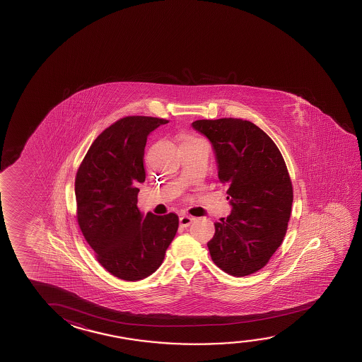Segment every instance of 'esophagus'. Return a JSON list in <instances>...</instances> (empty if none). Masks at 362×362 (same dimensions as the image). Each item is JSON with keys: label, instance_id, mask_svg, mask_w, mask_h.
Here are the masks:
<instances>
[{"label": "esophagus", "instance_id": "obj_1", "mask_svg": "<svg viewBox=\"0 0 362 362\" xmlns=\"http://www.w3.org/2000/svg\"><path fill=\"white\" fill-rule=\"evenodd\" d=\"M194 220V217L189 216V215H184V216L180 217V225L184 227L189 226Z\"/></svg>", "mask_w": 362, "mask_h": 362}]
</instances>
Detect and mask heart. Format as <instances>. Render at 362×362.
<instances>
[{
	"mask_svg": "<svg viewBox=\"0 0 362 362\" xmlns=\"http://www.w3.org/2000/svg\"><path fill=\"white\" fill-rule=\"evenodd\" d=\"M192 139H194V137H187V139H186L185 141L192 140Z\"/></svg>",
	"mask_w": 362,
	"mask_h": 362,
	"instance_id": "1",
	"label": "heart"
}]
</instances>
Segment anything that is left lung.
Segmentation results:
<instances>
[{"label":"left lung","instance_id":"obj_1","mask_svg":"<svg viewBox=\"0 0 362 362\" xmlns=\"http://www.w3.org/2000/svg\"><path fill=\"white\" fill-rule=\"evenodd\" d=\"M192 127L210 140L232 207L215 222L211 259L230 275H251L286 233L293 200L286 163L270 136L246 119H197Z\"/></svg>","mask_w":362,"mask_h":362}]
</instances>
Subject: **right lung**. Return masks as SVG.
Masks as SVG:
<instances>
[{
    "mask_svg": "<svg viewBox=\"0 0 362 362\" xmlns=\"http://www.w3.org/2000/svg\"><path fill=\"white\" fill-rule=\"evenodd\" d=\"M168 119L129 116L88 148L76 175L77 221L98 262L121 280L139 281L161 266L178 216L144 215L137 207L147 136Z\"/></svg>",
    "mask_w": 362,
    "mask_h": 362,
    "instance_id": "obj_1",
    "label": "right lung"
}]
</instances>
